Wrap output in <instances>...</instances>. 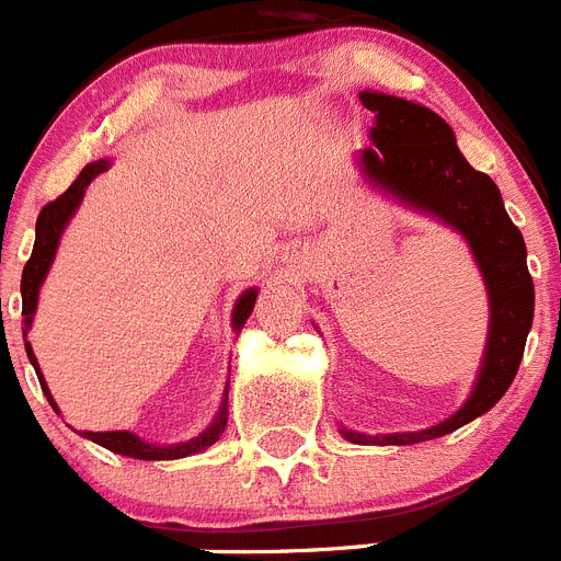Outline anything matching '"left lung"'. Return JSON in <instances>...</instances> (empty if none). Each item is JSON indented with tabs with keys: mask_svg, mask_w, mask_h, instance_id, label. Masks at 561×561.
<instances>
[{
	"mask_svg": "<svg viewBox=\"0 0 561 561\" xmlns=\"http://www.w3.org/2000/svg\"><path fill=\"white\" fill-rule=\"evenodd\" d=\"M359 101L376 117L374 148H365L359 168L365 180L413 210L430 213L466 238L489 291V342L472 396L447 421L421 433L362 435L342 430L351 444H419L440 438L492 410L512 388L534 323V280L525 264L523 232L503 207L497 185L463 160L447 121L404 98L362 92Z\"/></svg>",
	"mask_w": 561,
	"mask_h": 561,
	"instance_id": "left-lung-1",
	"label": "left lung"
}]
</instances>
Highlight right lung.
I'll use <instances>...</instances> for the list:
<instances>
[{
  "mask_svg": "<svg viewBox=\"0 0 561 561\" xmlns=\"http://www.w3.org/2000/svg\"><path fill=\"white\" fill-rule=\"evenodd\" d=\"M108 168V160H98V162H89L81 173H78V180L67 187V191L58 196L56 202H49V205L42 207L38 213V221H36V244H33V255L30 261L24 264L22 272V317H24V334H27L30 323H33V314H36V306H38V289H42L44 277H47L49 266H53V257H56L58 250V241H61V232L67 227V221L76 216L78 205L83 199V191L89 187V182L95 180L98 173H103ZM255 297L257 289H247L244 295L238 297L236 306H232V329L241 331L247 323V317L252 314V306H255ZM24 348H27L30 362H33V368H36L38 381H42V390L44 396L49 399L53 410L58 413L56 401L49 396L47 390V381H44L42 370H38V362L33 348H30V342H24ZM227 427V390H225V399H221V410L216 413L210 427L205 433H199L196 438L185 440V444H171V447H157V444H148V440L137 438L134 433H83V438L95 440L101 447L112 449L117 455H128V458H140V460H173V458H187L193 453H202V449L213 447L216 440L221 438Z\"/></svg>",
  "mask_w": 561,
  "mask_h": 561,
  "instance_id": "obj_1",
  "label": "right lung"
}]
</instances>
